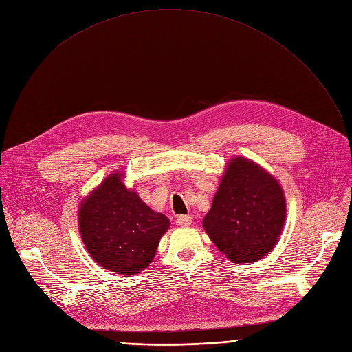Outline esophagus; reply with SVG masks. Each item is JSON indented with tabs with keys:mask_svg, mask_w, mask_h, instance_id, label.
I'll use <instances>...</instances> for the list:
<instances>
[{
	"mask_svg": "<svg viewBox=\"0 0 352 352\" xmlns=\"http://www.w3.org/2000/svg\"><path fill=\"white\" fill-rule=\"evenodd\" d=\"M177 225L182 228H188L192 225V216L189 214H180L177 217Z\"/></svg>",
	"mask_w": 352,
	"mask_h": 352,
	"instance_id": "obj_1",
	"label": "esophagus"
}]
</instances>
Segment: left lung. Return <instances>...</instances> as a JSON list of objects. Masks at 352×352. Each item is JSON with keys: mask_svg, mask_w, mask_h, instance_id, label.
Listing matches in <instances>:
<instances>
[{"mask_svg": "<svg viewBox=\"0 0 352 352\" xmlns=\"http://www.w3.org/2000/svg\"><path fill=\"white\" fill-rule=\"evenodd\" d=\"M285 216L279 182L255 162L235 157L226 166L204 228L228 259L250 263L274 249Z\"/></svg>", "mask_w": 352, "mask_h": 352, "instance_id": "1", "label": "left lung"}]
</instances>
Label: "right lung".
<instances>
[{"label":"right lung","mask_w":352,"mask_h":352,"mask_svg":"<svg viewBox=\"0 0 352 352\" xmlns=\"http://www.w3.org/2000/svg\"><path fill=\"white\" fill-rule=\"evenodd\" d=\"M123 173H111L78 210V229L90 256L104 270L136 275L153 261L169 219L150 209L123 183Z\"/></svg>","instance_id":"add662e5"}]
</instances>
